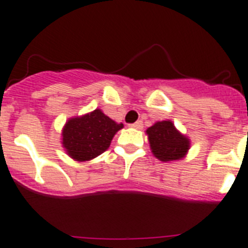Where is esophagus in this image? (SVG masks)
<instances>
[{
	"instance_id": "34e87169",
	"label": "esophagus",
	"mask_w": 248,
	"mask_h": 248,
	"mask_svg": "<svg viewBox=\"0 0 248 248\" xmlns=\"http://www.w3.org/2000/svg\"><path fill=\"white\" fill-rule=\"evenodd\" d=\"M130 126L135 129H141L143 128V122H141V120H138V122H135L134 124H130Z\"/></svg>"
}]
</instances>
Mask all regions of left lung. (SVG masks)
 <instances>
[{
    "label": "left lung",
    "instance_id": "left-lung-1",
    "mask_svg": "<svg viewBox=\"0 0 248 248\" xmlns=\"http://www.w3.org/2000/svg\"><path fill=\"white\" fill-rule=\"evenodd\" d=\"M148 138L154 155L162 162L178 160L189 149V140L175 129L169 120L155 123L148 128Z\"/></svg>",
    "mask_w": 248,
    "mask_h": 248
}]
</instances>
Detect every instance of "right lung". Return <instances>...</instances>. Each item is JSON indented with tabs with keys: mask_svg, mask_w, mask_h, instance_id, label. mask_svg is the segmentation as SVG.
<instances>
[{
	"mask_svg": "<svg viewBox=\"0 0 248 248\" xmlns=\"http://www.w3.org/2000/svg\"><path fill=\"white\" fill-rule=\"evenodd\" d=\"M122 128L123 124H118L96 109L66 123L62 130V144L71 158L85 162L104 153Z\"/></svg>",
	"mask_w": 248,
	"mask_h": 248,
	"instance_id": "1",
	"label": "right lung"
}]
</instances>
